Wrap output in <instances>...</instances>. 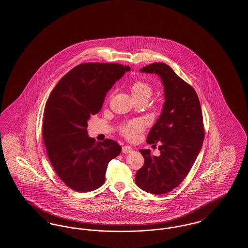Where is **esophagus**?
Masks as SVG:
<instances>
[{
    "mask_svg": "<svg viewBox=\"0 0 248 248\" xmlns=\"http://www.w3.org/2000/svg\"><path fill=\"white\" fill-rule=\"evenodd\" d=\"M133 151V149L131 147H129V146H124V147H122V152L124 153V154H129V153H131Z\"/></svg>",
    "mask_w": 248,
    "mask_h": 248,
    "instance_id": "34e87169",
    "label": "esophagus"
}]
</instances>
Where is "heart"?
<instances>
[{
	"label": "heart",
	"instance_id": "b5f03b06",
	"mask_svg": "<svg viewBox=\"0 0 248 248\" xmlns=\"http://www.w3.org/2000/svg\"><path fill=\"white\" fill-rule=\"evenodd\" d=\"M131 94L134 99L150 98L152 94V88L147 82L141 80L136 81L131 86ZM144 128V123L140 120L130 121L122 127V133L128 139H133L136 135Z\"/></svg>",
	"mask_w": 248,
	"mask_h": 248
}]
</instances>
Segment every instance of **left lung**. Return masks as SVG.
<instances>
[{
  "label": "left lung",
  "instance_id": "8db88e82",
  "mask_svg": "<svg viewBox=\"0 0 248 248\" xmlns=\"http://www.w3.org/2000/svg\"><path fill=\"white\" fill-rule=\"evenodd\" d=\"M140 71L160 78L165 102L147 138L148 144H159L160 155L140 150L145 162L136 173V184L144 191L161 195L176 188L196 161L205 137L203 116L195 90L168 64H149Z\"/></svg>",
  "mask_w": 248,
  "mask_h": 248
}]
</instances>
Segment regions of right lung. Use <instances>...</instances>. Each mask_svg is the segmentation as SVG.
Listing matches in <instances>:
<instances>
[{
  "label": "right lung",
  "mask_w": 248,
  "mask_h": 248,
  "mask_svg": "<svg viewBox=\"0 0 248 248\" xmlns=\"http://www.w3.org/2000/svg\"><path fill=\"white\" fill-rule=\"evenodd\" d=\"M129 71L121 64H79L60 79L47 99L44 145L57 175L75 191L99 188L105 181L108 164L121 152L112 140L96 143L87 127L108 92Z\"/></svg>",
  "instance_id": "add662e5"
}]
</instances>
